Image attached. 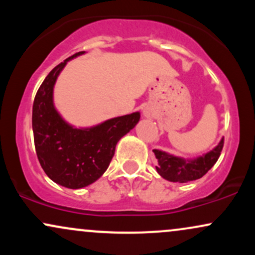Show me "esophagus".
<instances>
[{
  "mask_svg": "<svg viewBox=\"0 0 255 255\" xmlns=\"http://www.w3.org/2000/svg\"><path fill=\"white\" fill-rule=\"evenodd\" d=\"M144 116L145 118H150L151 116V111L148 109H144Z\"/></svg>",
  "mask_w": 255,
  "mask_h": 255,
  "instance_id": "1",
  "label": "esophagus"
}]
</instances>
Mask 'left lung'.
<instances>
[{"mask_svg": "<svg viewBox=\"0 0 255 255\" xmlns=\"http://www.w3.org/2000/svg\"><path fill=\"white\" fill-rule=\"evenodd\" d=\"M223 144L224 139L222 137L213 150L192 159H184L182 157L174 156L168 152L153 150L154 156L158 159V166H156L157 172L170 182L184 183L198 180L216 164L221 156Z\"/></svg>", "mask_w": 255, "mask_h": 255, "instance_id": "left-lung-1", "label": "left lung"}]
</instances>
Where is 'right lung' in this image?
<instances>
[{"label":"right lung","instance_id":"obj_1","mask_svg":"<svg viewBox=\"0 0 255 255\" xmlns=\"http://www.w3.org/2000/svg\"><path fill=\"white\" fill-rule=\"evenodd\" d=\"M83 54L85 51L68 57L49 73L37 91L32 109L38 160L50 180L71 189L84 188L104 174L118 141L140 120L136 111L87 128L64 121L55 108L54 86L67 62Z\"/></svg>","mask_w":255,"mask_h":255}]
</instances>
